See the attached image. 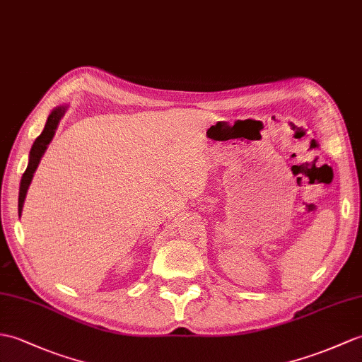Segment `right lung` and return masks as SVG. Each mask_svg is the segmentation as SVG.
Returning <instances> with one entry per match:
<instances>
[{
  "label": "right lung",
  "mask_w": 362,
  "mask_h": 362,
  "mask_svg": "<svg viewBox=\"0 0 362 362\" xmlns=\"http://www.w3.org/2000/svg\"><path fill=\"white\" fill-rule=\"evenodd\" d=\"M67 105H62V106H57L52 109V112L49 114L46 124H45V129L43 132L40 134V136L33 141V145L30 148V153H29V163L26 171H24L23 177H21V183H20V196H18V214L21 216L23 211V205H24V199H26L28 194V189H29V185L33 179V173L37 171V168L40 165L41 157L45 156L46 149L49 146V143L52 141L54 136H55V131L58 128V123L63 119V115L67 111Z\"/></svg>",
  "instance_id": "1"
}]
</instances>
